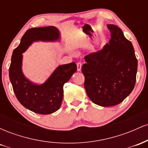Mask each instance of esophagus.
Segmentation results:
<instances>
[{
	"mask_svg": "<svg viewBox=\"0 0 148 148\" xmlns=\"http://www.w3.org/2000/svg\"><path fill=\"white\" fill-rule=\"evenodd\" d=\"M76 66H77V71H79V72H81V67H82V64H81V62H78V63L76 64Z\"/></svg>",
	"mask_w": 148,
	"mask_h": 148,
	"instance_id": "34e87169",
	"label": "esophagus"
}]
</instances>
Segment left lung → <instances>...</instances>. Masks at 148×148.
I'll use <instances>...</instances> for the list:
<instances>
[{
	"instance_id": "8db88e82",
	"label": "left lung",
	"mask_w": 148,
	"mask_h": 148,
	"mask_svg": "<svg viewBox=\"0 0 148 148\" xmlns=\"http://www.w3.org/2000/svg\"><path fill=\"white\" fill-rule=\"evenodd\" d=\"M109 43L85 56L84 87L88 97L101 106H115L133 90L138 61L132 42L117 25L108 24Z\"/></svg>"
}]
</instances>
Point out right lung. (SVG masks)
Instances as JSON below:
<instances>
[{
  "label": "right lung",
  "instance_id": "right-lung-1",
  "mask_svg": "<svg viewBox=\"0 0 148 148\" xmlns=\"http://www.w3.org/2000/svg\"><path fill=\"white\" fill-rule=\"evenodd\" d=\"M60 38L54 26L30 28L22 37L20 45L13 51L9 76L18 101L25 108L39 114H51L60 108L63 98V86L76 71L75 62L60 65L44 84H33L22 72L23 53L33 42H56Z\"/></svg>",
  "mask_w": 148,
  "mask_h": 148
}]
</instances>
